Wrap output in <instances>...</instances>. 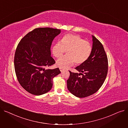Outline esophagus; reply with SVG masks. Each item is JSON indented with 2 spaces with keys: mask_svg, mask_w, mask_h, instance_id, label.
Here are the masks:
<instances>
[{
  "mask_svg": "<svg viewBox=\"0 0 128 128\" xmlns=\"http://www.w3.org/2000/svg\"><path fill=\"white\" fill-rule=\"evenodd\" d=\"M60 71L61 72H63L64 70L63 69V68H60Z\"/></svg>",
  "mask_w": 128,
  "mask_h": 128,
  "instance_id": "esophagus-1",
  "label": "esophagus"
}]
</instances>
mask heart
Returning <instances> with one entry per match:
<instances>
[{
    "mask_svg": "<svg viewBox=\"0 0 128 128\" xmlns=\"http://www.w3.org/2000/svg\"><path fill=\"white\" fill-rule=\"evenodd\" d=\"M92 48L91 44L78 35L67 34L63 36L60 42L53 46L52 53L56 58L62 56L68 51V56L62 57L56 61L60 68L66 69L76 64L77 65L84 63L90 56Z\"/></svg>",
    "mask_w": 128,
    "mask_h": 128,
    "instance_id": "1",
    "label": "heart"
}]
</instances>
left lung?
<instances>
[{
    "instance_id": "1",
    "label": "left lung",
    "mask_w": 128,
    "mask_h": 128,
    "mask_svg": "<svg viewBox=\"0 0 128 128\" xmlns=\"http://www.w3.org/2000/svg\"><path fill=\"white\" fill-rule=\"evenodd\" d=\"M92 41L90 56L84 63L75 68L80 73L69 71L70 76L67 80L68 90L80 98L97 92L103 84L108 72V59L102 44L94 36Z\"/></svg>"
}]
</instances>
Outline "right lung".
Instances as JSON below:
<instances>
[{
	"instance_id": "right-lung-1",
	"label": "right lung",
	"mask_w": 128,
	"mask_h": 128,
	"mask_svg": "<svg viewBox=\"0 0 128 128\" xmlns=\"http://www.w3.org/2000/svg\"><path fill=\"white\" fill-rule=\"evenodd\" d=\"M60 30L37 28L21 40L16 50L14 64L18 80L23 88L35 96L49 91L53 78L60 74L58 68L46 70L56 63L51 56V46Z\"/></svg>"
}]
</instances>
